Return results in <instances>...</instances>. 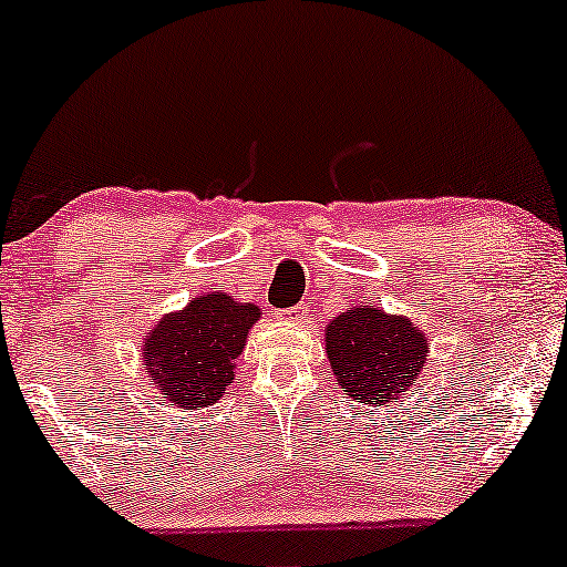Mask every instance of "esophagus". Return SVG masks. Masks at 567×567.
<instances>
[{
	"label": "esophagus",
	"mask_w": 567,
	"mask_h": 567,
	"mask_svg": "<svg viewBox=\"0 0 567 567\" xmlns=\"http://www.w3.org/2000/svg\"><path fill=\"white\" fill-rule=\"evenodd\" d=\"M276 318L278 320H297L299 318V310H281V312H276Z\"/></svg>",
	"instance_id": "1"
}]
</instances>
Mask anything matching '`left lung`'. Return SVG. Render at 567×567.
<instances>
[{
  "label": "left lung",
  "mask_w": 567,
  "mask_h": 567,
  "mask_svg": "<svg viewBox=\"0 0 567 567\" xmlns=\"http://www.w3.org/2000/svg\"><path fill=\"white\" fill-rule=\"evenodd\" d=\"M326 354L349 399L385 406L406 399L424 372L430 338L406 315L357 305L326 326Z\"/></svg>",
  "instance_id": "left-lung-1"
}]
</instances>
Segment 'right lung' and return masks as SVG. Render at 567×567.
I'll return each instance as SVG.
<instances>
[{
    "instance_id": "obj_1",
    "label": "right lung",
    "mask_w": 567,
    "mask_h": 567,
    "mask_svg": "<svg viewBox=\"0 0 567 567\" xmlns=\"http://www.w3.org/2000/svg\"><path fill=\"white\" fill-rule=\"evenodd\" d=\"M260 320V307L208 291L161 318L143 338V364L151 385L182 409L216 403L234 382L237 357Z\"/></svg>"
}]
</instances>
